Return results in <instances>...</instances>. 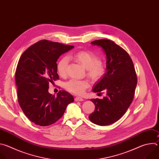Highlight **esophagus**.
Here are the masks:
<instances>
[{"label":"esophagus","instance_id":"obj_1","mask_svg":"<svg viewBox=\"0 0 159 159\" xmlns=\"http://www.w3.org/2000/svg\"><path fill=\"white\" fill-rule=\"evenodd\" d=\"M75 101L76 102H77V101H84V99H83L82 98L76 97V98H75Z\"/></svg>","mask_w":159,"mask_h":159}]
</instances>
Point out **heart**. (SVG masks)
Wrapping results in <instances>:
<instances>
[{
    "label": "heart",
    "mask_w": 159,
    "mask_h": 159,
    "mask_svg": "<svg viewBox=\"0 0 159 159\" xmlns=\"http://www.w3.org/2000/svg\"><path fill=\"white\" fill-rule=\"evenodd\" d=\"M72 57L87 69V75L92 79L98 80L105 75L106 72V65L93 52L80 51L74 53ZM68 63L69 58L67 57H62L57 63V69L60 75H65ZM89 85V82L86 80L71 79L65 84V88L71 93L82 94Z\"/></svg>",
    "instance_id": "1"
}]
</instances>
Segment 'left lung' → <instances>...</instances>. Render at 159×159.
Returning <instances> with one entry per match:
<instances>
[{"mask_svg":"<svg viewBox=\"0 0 159 159\" xmlns=\"http://www.w3.org/2000/svg\"><path fill=\"white\" fill-rule=\"evenodd\" d=\"M102 48L106 56V72L95 84L93 91L106 92L103 99H90L95 111L89 116L92 123L109 125L119 120L131 103L137 84L133 63L128 53L115 42L99 39L91 42ZM99 94V93H98Z\"/></svg>","mask_w":159,"mask_h":159,"instance_id":"1","label":"left lung"}]
</instances>
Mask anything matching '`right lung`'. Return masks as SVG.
Here are the masks:
<instances>
[{
  "mask_svg": "<svg viewBox=\"0 0 159 159\" xmlns=\"http://www.w3.org/2000/svg\"><path fill=\"white\" fill-rule=\"evenodd\" d=\"M74 46L41 40L22 54L15 75L18 102L28 118L34 124L46 126L63 115L73 96L60 90L55 97L48 92L49 83L59 79L57 61L61 55Z\"/></svg>",
  "mask_w": 159,
  "mask_h": 159,
  "instance_id": "obj_1",
  "label": "right lung"
}]
</instances>
